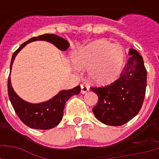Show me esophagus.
<instances>
[{
    "mask_svg": "<svg viewBox=\"0 0 159 159\" xmlns=\"http://www.w3.org/2000/svg\"><path fill=\"white\" fill-rule=\"evenodd\" d=\"M89 90V88L85 85V84H81V93H86Z\"/></svg>",
    "mask_w": 159,
    "mask_h": 159,
    "instance_id": "esophagus-1",
    "label": "esophagus"
}]
</instances>
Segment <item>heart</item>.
Masks as SVG:
<instances>
[{
  "label": "heart",
  "mask_w": 159,
  "mask_h": 159,
  "mask_svg": "<svg viewBox=\"0 0 159 159\" xmlns=\"http://www.w3.org/2000/svg\"><path fill=\"white\" fill-rule=\"evenodd\" d=\"M72 60L78 68H89L92 83L103 85L115 80L123 65V52L118 46L100 40L75 52Z\"/></svg>",
  "instance_id": "heart-1"
}]
</instances>
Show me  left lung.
I'll return each instance as SVG.
<instances>
[{"label":"left lung","instance_id":"obj_1","mask_svg":"<svg viewBox=\"0 0 159 159\" xmlns=\"http://www.w3.org/2000/svg\"><path fill=\"white\" fill-rule=\"evenodd\" d=\"M130 58L117 80L105 87L90 88L99 97L93 108L101 123L120 126L135 117L141 109L147 89V70L143 58L129 49Z\"/></svg>","mask_w":159,"mask_h":159}]
</instances>
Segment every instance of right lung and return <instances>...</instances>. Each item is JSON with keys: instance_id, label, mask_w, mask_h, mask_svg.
<instances>
[{"instance_id": "right-lung-1", "label": "right lung", "mask_w": 159, "mask_h": 159, "mask_svg": "<svg viewBox=\"0 0 159 159\" xmlns=\"http://www.w3.org/2000/svg\"><path fill=\"white\" fill-rule=\"evenodd\" d=\"M37 40L51 42L62 51H66L70 46L69 42L66 40L53 34H44L42 36L32 37L25 43H23L14 52L10 65V73L13 60L18 52L26 44ZM7 90L9 100L11 101L12 107L23 123L32 129H50L60 123L64 114V108L66 101L69 100L70 97L78 94L81 91V87L76 86L72 89L62 90L51 100L39 104H31L22 100L12 89L10 76H8L7 81Z\"/></svg>"}]
</instances>
